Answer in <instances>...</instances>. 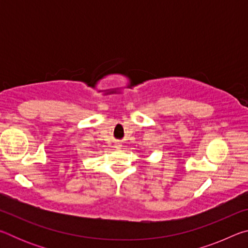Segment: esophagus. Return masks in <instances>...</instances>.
<instances>
[{
    "mask_svg": "<svg viewBox=\"0 0 248 248\" xmlns=\"http://www.w3.org/2000/svg\"><path fill=\"white\" fill-rule=\"evenodd\" d=\"M120 146H121V144H120V143H117V144H116V148H118V149H119Z\"/></svg>",
    "mask_w": 248,
    "mask_h": 248,
    "instance_id": "obj_1",
    "label": "esophagus"
}]
</instances>
